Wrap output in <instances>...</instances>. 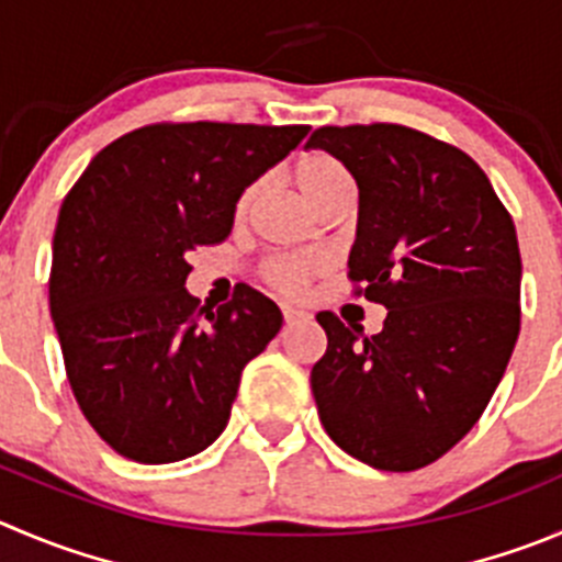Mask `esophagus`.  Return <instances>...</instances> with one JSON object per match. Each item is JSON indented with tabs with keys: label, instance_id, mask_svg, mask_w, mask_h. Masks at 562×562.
<instances>
[{
	"label": "esophagus",
	"instance_id": "esophagus-1",
	"mask_svg": "<svg viewBox=\"0 0 562 562\" xmlns=\"http://www.w3.org/2000/svg\"><path fill=\"white\" fill-rule=\"evenodd\" d=\"M281 314H284V323H286V325L297 323V319L303 317V312H297V308H292V306H284V308H281Z\"/></svg>",
	"mask_w": 562,
	"mask_h": 562
}]
</instances>
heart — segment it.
Wrapping results in <instances>:
<instances>
[{"label": "heart", "instance_id": "b5f03b06", "mask_svg": "<svg viewBox=\"0 0 562 562\" xmlns=\"http://www.w3.org/2000/svg\"><path fill=\"white\" fill-rule=\"evenodd\" d=\"M292 181L301 190V195L306 198V204L312 210H323L328 201H334L341 192L352 190V179L347 173L345 165L336 157L325 151H306L292 168ZM256 198V187H248L243 195L237 198V206H234V215L245 217L248 215L250 204ZM261 281L272 290L284 292V295H295L303 286L312 281L319 272V261L308 259V256H272L261 265Z\"/></svg>", "mask_w": 562, "mask_h": 562}]
</instances>
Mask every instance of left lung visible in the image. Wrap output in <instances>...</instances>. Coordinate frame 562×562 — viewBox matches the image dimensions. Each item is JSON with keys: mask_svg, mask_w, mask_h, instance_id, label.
I'll use <instances>...</instances> for the list:
<instances>
[{"mask_svg": "<svg viewBox=\"0 0 562 562\" xmlns=\"http://www.w3.org/2000/svg\"><path fill=\"white\" fill-rule=\"evenodd\" d=\"M306 146L356 179L347 278L389 308L375 336L317 314L319 422L347 456L414 472L477 425L505 375L521 328L516 226L469 154L411 126H319Z\"/></svg>", "mask_w": 562, "mask_h": 562, "instance_id": "1", "label": "left lung"}]
</instances>
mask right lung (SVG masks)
<instances>
[{"label": "right lung", "instance_id": "right-lung-1", "mask_svg": "<svg viewBox=\"0 0 562 562\" xmlns=\"http://www.w3.org/2000/svg\"><path fill=\"white\" fill-rule=\"evenodd\" d=\"M306 135L303 124L162 121L101 148L68 190L49 308L74 397L117 456L173 463L226 427L281 312L248 284L198 306L187 256L228 237L245 187Z\"/></svg>", "mask_w": 562, "mask_h": 562}]
</instances>
